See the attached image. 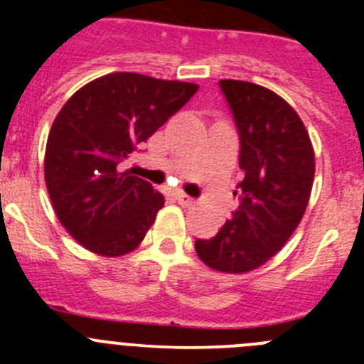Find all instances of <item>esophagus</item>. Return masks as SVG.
Returning a JSON list of instances; mask_svg holds the SVG:
<instances>
[{"label":"esophagus","mask_w":364,"mask_h":364,"mask_svg":"<svg viewBox=\"0 0 364 364\" xmlns=\"http://www.w3.org/2000/svg\"><path fill=\"white\" fill-rule=\"evenodd\" d=\"M176 200L183 205H196L197 204L193 197L186 196V193H183V192H176Z\"/></svg>","instance_id":"34e87169"}]
</instances>
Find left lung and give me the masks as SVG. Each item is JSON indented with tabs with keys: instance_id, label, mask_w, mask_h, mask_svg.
Instances as JSON below:
<instances>
[{
	"instance_id": "1",
	"label": "left lung",
	"mask_w": 364,
	"mask_h": 364,
	"mask_svg": "<svg viewBox=\"0 0 364 364\" xmlns=\"http://www.w3.org/2000/svg\"><path fill=\"white\" fill-rule=\"evenodd\" d=\"M240 134L243 181L240 205L211 240L196 252L211 269L247 273L287 243L299 225L314 185L315 156L297 112L267 87L245 80H220Z\"/></svg>"
}]
</instances>
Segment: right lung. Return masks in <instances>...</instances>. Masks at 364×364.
Masks as SVG:
<instances>
[{
	"label": "right lung",
	"instance_id": "1",
	"mask_svg": "<svg viewBox=\"0 0 364 364\" xmlns=\"http://www.w3.org/2000/svg\"><path fill=\"white\" fill-rule=\"evenodd\" d=\"M197 90L117 72L86 84L63 105L47 139L46 185L61 225L84 248L119 257L144 240L165 199L121 165Z\"/></svg>",
	"mask_w": 364,
	"mask_h": 364
}]
</instances>
